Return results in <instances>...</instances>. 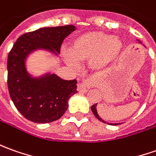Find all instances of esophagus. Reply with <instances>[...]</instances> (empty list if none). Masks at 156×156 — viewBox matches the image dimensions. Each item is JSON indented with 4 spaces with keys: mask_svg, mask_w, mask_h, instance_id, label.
<instances>
[{
    "mask_svg": "<svg viewBox=\"0 0 156 156\" xmlns=\"http://www.w3.org/2000/svg\"><path fill=\"white\" fill-rule=\"evenodd\" d=\"M92 84V82L90 79H84L83 80L82 82L78 83L77 89H78V91L81 92V93H85L87 91V90L89 88H90Z\"/></svg>",
    "mask_w": 156,
    "mask_h": 156,
    "instance_id": "1",
    "label": "esophagus"
}]
</instances>
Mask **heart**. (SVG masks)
<instances>
[{"mask_svg":"<svg viewBox=\"0 0 156 156\" xmlns=\"http://www.w3.org/2000/svg\"><path fill=\"white\" fill-rule=\"evenodd\" d=\"M122 42L116 37L103 32L78 35L70 44V54L65 53L66 63L77 66L78 61L89 60L90 67L101 70L117 60L122 51Z\"/></svg>","mask_w":156,"mask_h":156,"instance_id":"obj_1","label":"heart"}]
</instances>
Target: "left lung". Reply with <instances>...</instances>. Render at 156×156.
Segmentation results:
<instances>
[{"label": "left lung", "mask_w": 156, "mask_h": 156, "mask_svg": "<svg viewBox=\"0 0 156 156\" xmlns=\"http://www.w3.org/2000/svg\"><path fill=\"white\" fill-rule=\"evenodd\" d=\"M96 105H97V103H96V104H94L93 106H91V111L93 112L94 115H95V116H96V118L98 119L99 120L102 121V122L106 123V121H104V120H103L102 119H101L100 116H99V115H98V114H97V111H96ZM114 125L116 126V125H119V124H118V123H116V124H114Z\"/></svg>", "instance_id": "8db88e82"}]
</instances>
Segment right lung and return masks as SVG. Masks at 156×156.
<instances>
[{
  "instance_id": "obj_1",
  "label": "right lung",
  "mask_w": 156,
  "mask_h": 156,
  "mask_svg": "<svg viewBox=\"0 0 156 156\" xmlns=\"http://www.w3.org/2000/svg\"><path fill=\"white\" fill-rule=\"evenodd\" d=\"M75 30L73 25L45 27L20 36L7 57V87L16 108L35 123L53 122L65 114L68 100L77 93V80H64L55 74L41 79L30 77L25 66L28 54L37 48L60 53L65 38Z\"/></svg>"
}]
</instances>
